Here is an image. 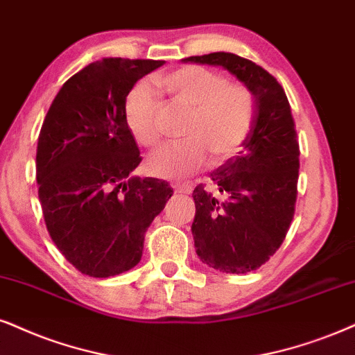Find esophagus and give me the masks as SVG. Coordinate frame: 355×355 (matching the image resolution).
I'll return each instance as SVG.
<instances>
[{"instance_id":"34e87169","label":"esophagus","mask_w":355,"mask_h":355,"mask_svg":"<svg viewBox=\"0 0 355 355\" xmlns=\"http://www.w3.org/2000/svg\"><path fill=\"white\" fill-rule=\"evenodd\" d=\"M172 187L177 193H185V195L191 193V190H193V183L191 182H173Z\"/></svg>"}]
</instances>
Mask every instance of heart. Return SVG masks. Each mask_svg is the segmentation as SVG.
Here are the masks:
<instances>
[{"label": "heart", "instance_id": "obj_1", "mask_svg": "<svg viewBox=\"0 0 355 355\" xmlns=\"http://www.w3.org/2000/svg\"><path fill=\"white\" fill-rule=\"evenodd\" d=\"M154 83L175 105L190 110L180 136L157 150L149 160L150 173L165 178L185 177L208 164L221 167L242 150L254 129L257 98L245 83L227 82L218 71L183 65L157 75ZM124 118L137 144L152 149L160 142V101L147 82H137L124 100Z\"/></svg>", "mask_w": 355, "mask_h": 355}]
</instances>
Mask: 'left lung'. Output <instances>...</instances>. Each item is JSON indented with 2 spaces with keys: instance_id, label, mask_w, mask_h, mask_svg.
Listing matches in <instances>:
<instances>
[{
  "instance_id": "8db88e82",
  "label": "left lung",
  "mask_w": 355,
  "mask_h": 355,
  "mask_svg": "<svg viewBox=\"0 0 355 355\" xmlns=\"http://www.w3.org/2000/svg\"><path fill=\"white\" fill-rule=\"evenodd\" d=\"M219 65L252 88L254 129L234 159L193 190L195 249L201 262L226 273L257 270L280 249L298 195L300 144L282 85L252 60L230 52L183 58Z\"/></svg>"
}]
</instances>
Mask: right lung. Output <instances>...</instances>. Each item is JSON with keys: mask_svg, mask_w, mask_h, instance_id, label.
I'll use <instances>...</instances> for the list:
<instances>
[{"mask_svg": "<svg viewBox=\"0 0 355 355\" xmlns=\"http://www.w3.org/2000/svg\"><path fill=\"white\" fill-rule=\"evenodd\" d=\"M164 60L103 58L70 77L39 132L35 177L53 244L83 275L106 278L137 266L144 237L173 188L131 177L142 162L124 118L139 78Z\"/></svg>", "mask_w": 355, "mask_h": 355, "instance_id": "obj_1", "label": "right lung"}]
</instances>
